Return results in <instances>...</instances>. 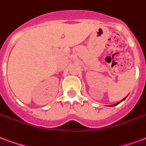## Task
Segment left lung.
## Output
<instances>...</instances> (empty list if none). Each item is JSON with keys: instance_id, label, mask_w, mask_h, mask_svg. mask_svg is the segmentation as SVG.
I'll list each match as a JSON object with an SVG mask.
<instances>
[{"instance_id": "8db88e82", "label": "left lung", "mask_w": 146, "mask_h": 146, "mask_svg": "<svg viewBox=\"0 0 146 146\" xmlns=\"http://www.w3.org/2000/svg\"><path fill=\"white\" fill-rule=\"evenodd\" d=\"M125 98H124V99H123V100H125ZM122 100H121V101H120V102H118V103H117V104H114V105H112V106H111V107H114V106H115V105H117V104H119V103H121V101H122Z\"/></svg>"}]
</instances>
